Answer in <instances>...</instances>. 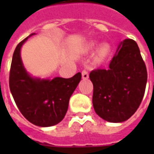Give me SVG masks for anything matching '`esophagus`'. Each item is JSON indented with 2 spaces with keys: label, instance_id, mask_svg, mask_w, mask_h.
I'll list each match as a JSON object with an SVG mask.
<instances>
[{
  "label": "esophagus",
  "instance_id": "obj_1",
  "mask_svg": "<svg viewBox=\"0 0 154 154\" xmlns=\"http://www.w3.org/2000/svg\"><path fill=\"white\" fill-rule=\"evenodd\" d=\"M82 78L83 79H87L89 77V73H88V71L84 69L82 72Z\"/></svg>",
  "mask_w": 154,
  "mask_h": 154
}]
</instances>
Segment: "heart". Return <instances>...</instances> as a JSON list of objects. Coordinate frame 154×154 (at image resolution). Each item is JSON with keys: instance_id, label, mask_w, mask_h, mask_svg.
Returning <instances> with one entry per match:
<instances>
[{"instance_id": "1", "label": "heart", "mask_w": 154, "mask_h": 154, "mask_svg": "<svg viewBox=\"0 0 154 154\" xmlns=\"http://www.w3.org/2000/svg\"><path fill=\"white\" fill-rule=\"evenodd\" d=\"M109 50H110V48L108 45H103L102 47L100 48V50H99V53H98V59H104L105 57H106L107 54L109 53Z\"/></svg>"}]
</instances>
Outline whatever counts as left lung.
Masks as SVG:
<instances>
[{"instance_id":"1","label":"left lung","mask_w":154,"mask_h":154,"mask_svg":"<svg viewBox=\"0 0 154 154\" xmlns=\"http://www.w3.org/2000/svg\"><path fill=\"white\" fill-rule=\"evenodd\" d=\"M93 83L96 113L106 121H125L142 102L147 83V68L138 44L125 39L111 59L108 69H95L89 74Z\"/></svg>"}]
</instances>
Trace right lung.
<instances>
[{"label":"right lung","mask_w":154,"mask_h":154,"mask_svg":"<svg viewBox=\"0 0 154 154\" xmlns=\"http://www.w3.org/2000/svg\"><path fill=\"white\" fill-rule=\"evenodd\" d=\"M29 36L15 48L10 70V90L18 109L29 122L41 127L55 125L67 113L69 99L80 82L82 74L51 81L30 77L20 57L21 46Z\"/></svg>","instance_id":"right-lung-1"}]
</instances>
